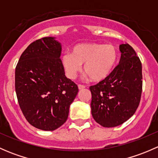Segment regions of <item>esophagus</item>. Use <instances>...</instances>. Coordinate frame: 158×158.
Segmentation results:
<instances>
[{
    "label": "esophagus",
    "mask_w": 158,
    "mask_h": 158,
    "mask_svg": "<svg viewBox=\"0 0 158 158\" xmlns=\"http://www.w3.org/2000/svg\"><path fill=\"white\" fill-rule=\"evenodd\" d=\"M78 87H79V89H85V85H81V84H79V85H78Z\"/></svg>",
    "instance_id": "esophagus-1"
}]
</instances>
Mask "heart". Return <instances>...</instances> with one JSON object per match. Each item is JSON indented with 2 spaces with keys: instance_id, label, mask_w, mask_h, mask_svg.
Returning <instances> with one entry per match:
<instances>
[{
  "instance_id": "b5f03b06",
  "label": "heart",
  "mask_w": 158,
  "mask_h": 158,
  "mask_svg": "<svg viewBox=\"0 0 158 158\" xmlns=\"http://www.w3.org/2000/svg\"><path fill=\"white\" fill-rule=\"evenodd\" d=\"M118 51L111 44H79L74 46L71 53L62 56L61 61L66 74L70 79H75L84 64V73L91 80L98 82L107 78L115 66Z\"/></svg>"
}]
</instances>
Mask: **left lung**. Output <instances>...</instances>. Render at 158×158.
I'll use <instances>...</instances> for the list:
<instances>
[{"instance_id":"left-lung-1","label":"left lung","mask_w":158,"mask_h":158,"mask_svg":"<svg viewBox=\"0 0 158 158\" xmlns=\"http://www.w3.org/2000/svg\"><path fill=\"white\" fill-rule=\"evenodd\" d=\"M118 65L107 78L91 85L93 118L102 127L120 125L138 109L142 92V66L129 44L120 45Z\"/></svg>"}]
</instances>
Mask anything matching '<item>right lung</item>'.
<instances>
[{"instance_id": "1", "label": "right lung", "mask_w": 158, "mask_h": 158, "mask_svg": "<svg viewBox=\"0 0 158 158\" xmlns=\"http://www.w3.org/2000/svg\"><path fill=\"white\" fill-rule=\"evenodd\" d=\"M61 46L52 37L30 44L15 69V90L25 118L35 128L54 131L67 120L77 85L65 76Z\"/></svg>"}]
</instances>
